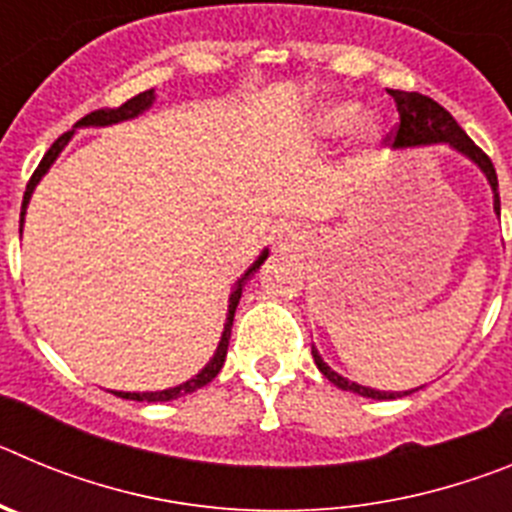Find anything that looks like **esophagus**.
<instances>
[{
	"mask_svg": "<svg viewBox=\"0 0 512 512\" xmlns=\"http://www.w3.org/2000/svg\"><path fill=\"white\" fill-rule=\"evenodd\" d=\"M297 238H300V230L292 223H284L274 230V241H277V246H295Z\"/></svg>",
	"mask_w": 512,
	"mask_h": 512,
	"instance_id": "1",
	"label": "esophagus"
}]
</instances>
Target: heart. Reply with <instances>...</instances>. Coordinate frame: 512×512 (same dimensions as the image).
I'll list each match as a JSON object with an SVG mask.
<instances>
[{
    "instance_id": "heart-1",
    "label": "heart",
    "mask_w": 512,
    "mask_h": 512,
    "mask_svg": "<svg viewBox=\"0 0 512 512\" xmlns=\"http://www.w3.org/2000/svg\"><path fill=\"white\" fill-rule=\"evenodd\" d=\"M348 130H354L356 140L366 148L377 146L384 138L382 120L377 115L361 117V104L354 99H330V102L318 104L305 120V133L315 140H336Z\"/></svg>"
}]
</instances>
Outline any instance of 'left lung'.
<instances>
[{"mask_svg":"<svg viewBox=\"0 0 512 512\" xmlns=\"http://www.w3.org/2000/svg\"><path fill=\"white\" fill-rule=\"evenodd\" d=\"M387 92L395 99V107L397 112H400V125H397L392 148H395V151H405V148H423L443 143V146L454 148L461 156H467L469 161L487 176V184H490L492 189V207H495V215L500 217V192H497L495 166H492V161L487 158V153L482 151V148L474 146V140L459 128V122L443 110L441 104L433 102V99L425 97V94L400 92V89H387ZM312 359L318 364L320 374H323L330 384H336L338 390L354 392V395L361 397H372V400H397V397H405L410 395V392H415H384L374 390V387H364V384L359 382H351V379H346L343 374L333 372V369L325 364L323 356H320V351L315 346H312Z\"/></svg>","mask_w":512,"mask_h":512,"instance_id":"left-lung-1","label":"left lung"}]
</instances>
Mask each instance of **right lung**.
<instances>
[{
    "instance_id": "1",
    "label": "right lung",
    "mask_w": 512,
    "mask_h": 512,
    "mask_svg": "<svg viewBox=\"0 0 512 512\" xmlns=\"http://www.w3.org/2000/svg\"><path fill=\"white\" fill-rule=\"evenodd\" d=\"M153 102H156V94H153V89H148V92H140L138 97L128 99V102L122 104V107H117V110H97V112H92V115L81 117V120L74 125V130H69V133H63L61 138H58L56 143H53V146L48 148V153H45L43 161H40L38 169H35L33 179H30V184H27L25 197H22V210H20V235H22V225H25L27 205H30V197H33L35 187H38L40 179H43V176L48 174V169H51V166L56 164V158L61 156L63 148L69 146V140L74 138L76 130H79V128H107V125H115V122L135 120V117H138V115H143V112H146V110H151ZM266 259H269V248H264V251L259 253V259H256L251 266H248L246 274H243V277L238 279V282H235V287L230 289L228 315H225L223 336H220V343H217L212 359L207 361L205 366H202L200 372L194 374L192 379H187V382L176 384V387H169V390H156V392H117V390H112V395L122 397V400H138V402H169V400H176V397L192 395V392H197V390H200V387L210 384L212 379H215L217 374H220V369H223V364H225V356H228L230 328H233L235 307H238V302H241L243 287H246L248 279H251L253 274H256V271L261 269V264H264Z\"/></svg>"
}]
</instances>
